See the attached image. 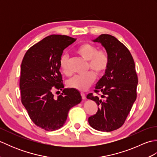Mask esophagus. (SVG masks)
I'll use <instances>...</instances> for the list:
<instances>
[{"label": "esophagus", "mask_w": 157, "mask_h": 157, "mask_svg": "<svg viewBox=\"0 0 157 157\" xmlns=\"http://www.w3.org/2000/svg\"><path fill=\"white\" fill-rule=\"evenodd\" d=\"M81 96H82V98L83 100H84L86 98V94H84V93L81 92Z\"/></svg>", "instance_id": "obj_1"}]
</instances>
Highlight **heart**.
<instances>
[{
	"instance_id": "obj_1",
	"label": "heart",
	"mask_w": 157,
	"mask_h": 157,
	"mask_svg": "<svg viewBox=\"0 0 157 157\" xmlns=\"http://www.w3.org/2000/svg\"><path fill=\"white\" fill-rule=\"evenodd\" d=\"M76 53L88 61V69H92L96 75H101L107 69L109 64V55L105 50H98L97 46L90 43H84L76 49ZM69 56L63 54L59 61V67L65 74L69 73ZM95 74L92 71H88L84 74L75 75L67 82L69 88L86 90L94 82Z\"/></svg>"
}]
</instances>
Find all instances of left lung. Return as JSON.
<instances>
[{"label": "left lung", "mask_w": 157, "mask_h": 157, "mask_svg": "<svg viewBox=\"0 0 157 157\" xmlns=\"http://www.w3.org/2000/svg\"><path fill=\"white\" fill-rule=\"evenodd\" d=\"M93 42L104 46L109 55V64L94 90L96 94L102 93L104 101L92 93L87 95L98 106L97 113L88 118V123L98 131L111 132L121 128L131 111L137 97L138 76L131 53L115 37L101 34Z\"/></svg>", "instance_id": "left-lung-1"}]
</instances>
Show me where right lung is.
Here are the masks:
<instances>
[{
	"label": "right lung",
	"mask_w": 157,
	"mask_h": 157,
	"mask_svg": "<svg viewBox=\"0 0 157 157\" xmlns=\"http://www.w3.org/2000/svg\"><path fill=\"white\" fill-rule=\"evenodd\" d=\"M76 39L51 35L29 48L21 65L19 87L21 102L32 121L46 131L63 126L69 109L82 101L79 91L65 88L55 98L52 90L64 88L59 61L64 49Z\"/></svg>",
	"instance_id": "obj_1"
}]
</instances>
